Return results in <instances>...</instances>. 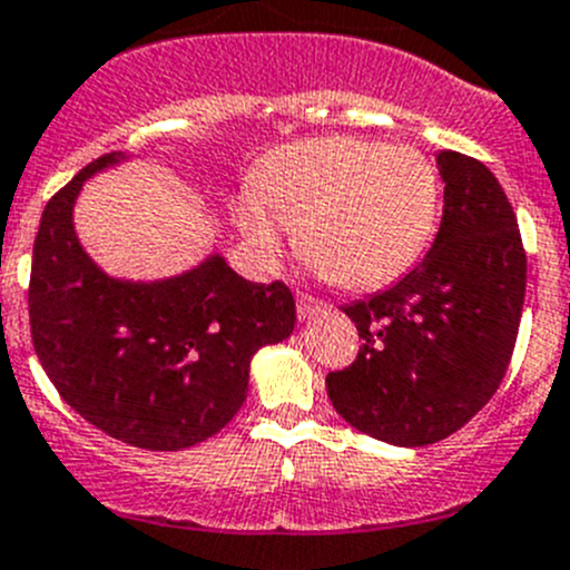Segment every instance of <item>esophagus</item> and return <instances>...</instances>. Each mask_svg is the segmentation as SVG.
Segmentation results:
<instances>
[{"label":"esophagus","instance_id":"1","mask_svg":"<svg viewBox=\"0 0 570 570\" xmlns=\"http://www.w3.org/2000/svg\"><path fill=\"white\" fill-rule=\"evenodd\" d=\"M322 311H327V305L322 299L311 294H296V313H299V320H311V316H320Z\"/></svg>","mask_w":570,"mask_h":570}]
</instances>
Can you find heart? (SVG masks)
I'll use <instances>...</instances> for the list:
<instances>
[{
  "instance_id": "b5f03b06",
  "label": "heart",
  "mask_w": 570,
  "mask_h": 570,
  "mask_svg": "<svg viewBox=\"0 0 570 570\" xmlns=\"http://www.w3.org/2000/svg\"><path fill=\"white\" fill-rule=\"evenodd\" d=\"M441 208L438 169L412 146L333 138L282 146L237 203V226L263 263L279 257L288 226L322 274L344 288L399 279L430 245Z\"/></svg>"
}]
</instances>
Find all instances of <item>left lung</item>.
I'll return each mask as SVG.
<instances>
[{"mask_svg": "<svg viewBox=\"0 0 570 570\" xmlns=\"http://www.w3.org/2000/svg\"><path fill=\"white\" fill-rule=\"evenodd\" d=\"M438 169L446 189L435 243L393 288L342 307L362 347L325 379L350 426L395 446L443 441L489 404L525 299L523 239L498 177L449 149Z\"/></svg>", "mask_w": 570, "mask_h": 570, "instance_id": "8db88e82", "label": "left lung"}]
</instances>
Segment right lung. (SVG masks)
Listing matches in <instances>:
<instances>
[{"mask_svg": "<svg viewBox=\"0 0 570 570\" xmlns=\"http://www.w3.org/2000/svg\"><path fill=\"white\" fill-rule=\"evenodd\" d=\"M101 155L41 214L30 265V333L61 399L109 438L153 452L195 446L237 415L250 358L294 333L285 282H248L220 254L158 282L112 279L81 248L72 203Z\"/></svg>", "mask_w": 570, "mask_h": 570, "instance_id": "add662e5", "label": "right lung"}]
</instances>
